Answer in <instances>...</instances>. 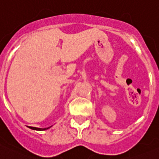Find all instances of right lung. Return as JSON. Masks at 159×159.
<instances>
[{
    "mask_svg": "<svg viewBox=\"0 0 159 159\" xmlns=\"http://www.w3.org/2000/svg\"><path fill=\"white\" fill-rule=\"evenodd\" d=\"M29 128H30L31 129H34V130H45L49 129L50 127H48V128H45V129H40V128H36V127H29Z\"/></svg>",
    "mask_w": 159,
    "mask_h": 159,
    "instance_id": "obj_1",
    "label": "right lung"
}]
</instances>
